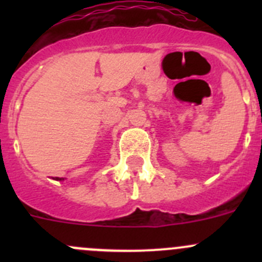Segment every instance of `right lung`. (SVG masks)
I'll return each mask as SVG.
<instances>
[{
  "instance_id": "1",
  "label": "right lung",
  "mask_w": 262,
  "mask_h": 262,
  "mask_svg": "<svg viewBox=\"0 0 262 262\" xmlns=\"http://www.w3.org/2000/svg\"><path fill=\"white\" fill-rule=\"evenodd\" d=\"M55 180H63V179H60V178H55Z\"/></svg>"
}]
</instances>
